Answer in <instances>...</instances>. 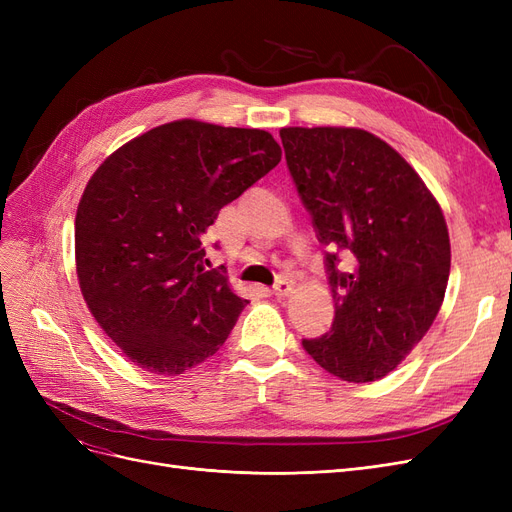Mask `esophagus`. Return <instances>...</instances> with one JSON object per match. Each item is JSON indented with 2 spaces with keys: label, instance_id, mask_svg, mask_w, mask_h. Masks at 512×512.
Instances as JSON below:
<instances>
[{
  "label": "esophagus",
  "instance_id": "1",
  "mask_svg": "<svg viewBox=\"0 0 512 512\" xmlns=\"http://www.w3.org/2000/svg\"><path fill=\"white\" fill-rule=\"evenodd\" d=\"M292 290H294V284L290 280H280L273 286V294H275V297H280V299L290 297Z\"/></svg>",
  "mask_w": 512,
  "mask_h": 512
}]
</instances>
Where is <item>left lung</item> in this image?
Returning <instances> with one entry per match:
<instances>
[{"label": "left lung", "instance_id": "1", "mask_svg": "<svg viewBox=\"0 0 512 512\" xmlns=\"http://www.w3.org/2000/svg\"><path fill=\"white\" fill-rule=\"evenodd\" d=\"M290 175L320 243L352 254L337 271L331 333L303 339L307 354L346 382L393 371L436 320L451 273V239L436 196L416 170L361 128H282Z\"/></svg>", "mask_w": 512, "mask_h": 512}]
</instances>
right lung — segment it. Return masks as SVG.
<instances>
[{"mask_svg":"<svg viewBox=\"0 0 512 512\" xmlns=\"http://www.w3.org/2000/svg\"><path fill=\"white\" fill-rule=\"evenodd\" d=\"M280 160L265 130L177 119L91 175L74 220L76 277L91 316L134 365L179 376L226 342L247 299L205 269L200 237Z\"/></svg>","mask_w":512,"mask_h":512,"instance_id":"obj_1","label":"right lung"}]
</instances>
